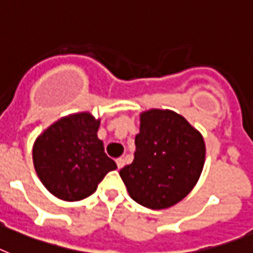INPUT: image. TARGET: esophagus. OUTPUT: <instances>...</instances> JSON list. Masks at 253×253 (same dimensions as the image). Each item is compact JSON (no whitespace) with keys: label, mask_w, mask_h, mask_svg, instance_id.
Returning <instances> with one entry per match:
<instances>
[{"label":"esophagus","mask_w":253,"mask_h":253,"mask_svg":"<svg viewBox=\"0 0 253 253\" xmlns=\"http://www.w3.org/2000/svg\"><path fill=\"white\" fill-rule=\"evenodd\" d=\"M117 166H118V169H122L123 166H125V159H117Z\"/></svg>","instance_id":"1"}]
</instances>
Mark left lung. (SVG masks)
<instances>
[{"instance_id": "left-lung-1", "label": "left lung", "mask_w": 253, "mask_h": 253, "mask_svg": "<svg viewBox=\"0 0 253 253\" xmlns=\"http://www.w3.org/2000/svg\"><path fill=\"white\" fill-rule=\"evenodd\" d=\"M135 157L121 169L128 195L145 208L166 209L198 183L204 168L203 135L173 110L149 109L140 114Z\"/></svg>"}]
</instances>
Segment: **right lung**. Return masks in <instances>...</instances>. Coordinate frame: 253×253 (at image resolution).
Instances as JSON below:
<instances>
[{
	"mask_svg": "<svg viewBox=\"0 0 253 253\" xmlns=\"http://www.w3.org/2000/svg\"><path fill=\"white\" fill-rule=\"evenodd\" d=\"M100 120L89 112L59 118L36 137L34 166L41 183L65 201L92 195L104 176L117 169L97 137Z\"/></svg>",
	"mask_w": 253,
	"mask_h": 253,
	"instance_id": "add662e5",
	"label": "right lung"
}]
</instances>
